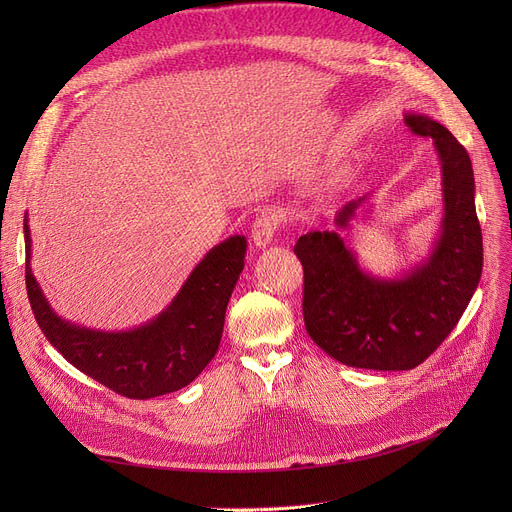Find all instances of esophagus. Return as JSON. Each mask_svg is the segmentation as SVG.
<instances>
[{
  "instance_id": "34e87169",
  "label": "esophagus",
  "mask_w": 512,
  "mask_h": 512,
  "mask_svg": "<svg viewBox=\"0 0 512 512\" xmlns=\"http://www.w3.org/2000/svg\"><path fill=\"white\" fill-rule=\"evenodd\" d=\"M278 226H280V215H278L276 211H272V209L263 211V213L259 215V218L255 220L253 230H251V238H253V242H255V247H257V249L270 247L274 236H276Z\"/></svg>"
}]
</instances>
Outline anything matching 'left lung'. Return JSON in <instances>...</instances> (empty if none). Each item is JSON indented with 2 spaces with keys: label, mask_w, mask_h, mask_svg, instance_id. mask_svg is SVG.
I'll return each mask as SVG.
<instances>
[{
  "label": "left lung",
  "mask_w": 512,
  "mask_h": 512,
  "mask_svg": "<svg viewBox=\"0 0 512 512\" xmlns=\"http://www.w3.org/2000/svg\"><path fill=\"white\" fill-rule=\"evenodd\" d=\"M405 122L415 137L434 141L442 168L444 218L429 255L400 278H378L363 270L336 230L307 232L294 245L305 272V328L321 351L348 367L405 371L423 363L459 324L481 278L469 153L425 114L409 112ZM367 199L346 203L336 226L351 228Z\"/></svg>",
  "instance_id": "obj_1"
}]
</instances>
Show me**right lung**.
<instances>
[{
  "instance_id": "right-lung-1",
  "label": "right lung",
  "mask_w": 512,
  "mask_h": 512,
  "mask_svg": "<svg viewBox=\"0 0 512 512\" xmlns=\"http://www.w3.org/2000/svg\"><path fill=\"white\" fill-rule=\"evenodd\" d=\"M24 247L26 292L45 338L95 382L126 398L147 400L188 386L218 353L226 307L245 267L247 238L234 234L215 245L164 311L126 332L91 330L62 319L33 276L26 220Z\"/></svg>"
}]
</instances>
